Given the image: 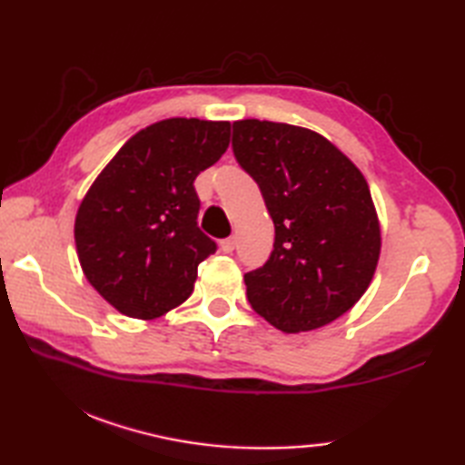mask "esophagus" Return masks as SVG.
Masks as SVG:
<instances>
[{"label": "esophagus", "instance_id": "1", "mask_svg": "<svg viewBox=\"0 0 465 465\" xmlns=\"http://www.w3.org/2000/svg\"><path fill=\"white\" fill-rule=\"evenodd\" d=\"M220 248L223 253H232L233 248H235V240L233 238H225L220 242Z\"/></svg>", "mask_w": 465, "mask_h": 465}]
</instances>
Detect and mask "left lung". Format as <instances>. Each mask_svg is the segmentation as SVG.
Wrapping results in <instances>:
<instances>
[{
    "label": "left lung",
    "mask_w": 465,
    "mask_h": 465,
    "mask_svg": "<svg viewBox=\"0 0 465 465\" xmlns=\"http://www.w3.org/2000/svg\"><path fill=\"white\" fill-rule=\"evenodd\" d=\"M232 147L275 227L270 260L243 275L252 308L285 333L338 320L368 290L380 260L365 177L323 135L298 125L233 122Z\"/></svg>",
    "instance_id": "obj_1"
}]
</instances>
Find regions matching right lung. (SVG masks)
<instances>
[{"label":"right lung","mask_w":465,"mask_h":465,"mask_svg":"<svg viewBox=\"0 0 465 465\" xmlns=\"http://www.w3.org/2000/svg\"><path fill=\"white\" fill-rule=\"evenodd\" d=\"M230 145V122L170 117L130 137L75 215V248L97 293L153 320L190 298L217 245L197 227L193 182Z\"/></svg>","instance_id":"right-lung-1"}]
</instances>
